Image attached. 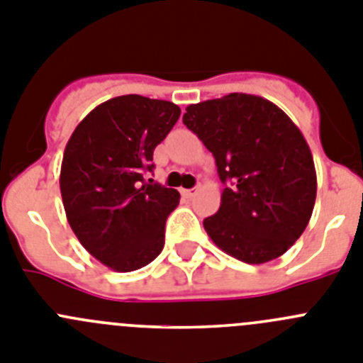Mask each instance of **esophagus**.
I'll list each match as a JSON object with an SVG mask.
<instances>
[{
    "label": "esophagus",
    "mask_w": 363,
    "mask_h": 363,
    "mask_svg": "<svg viewBox=\"0 0 363 363\" xmlns=\"http://www.w3.org/2000/svg\"><path fill=\"white\" fill-rule=\"evenodd\" d=\"M199 194V188H189V189H181V195L184 199H191Z\"/></svg>",
    "instance_id": "esophagus-1"
}]
</instances>
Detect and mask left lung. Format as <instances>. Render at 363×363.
Returning a JSON list of instances; mask_svg holds the SVG:
<instances>
[{
    "label": "left lung",
    "instance_id": "obj_1",
    "mask_svg": "<svg viewBox=\"0 0 363 363\" xmlns=\"http://www.w3.org/2000/svg\"><path fill=\"white\" fill-rule=\"evenodd\" d=\"M182 123L213 153L226 184L206 233L246 264L279 259L303 233L316 199L315 162L298 126L251 94L189 104Z\"/></svg>",
    "mask_w": 363,
    "mask_h": 363
}]
</instances>
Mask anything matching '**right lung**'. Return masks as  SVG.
<instances>
[{
	"instance_id": "1",
	"label": "right lung",
	"mask_w": 363,
	"mask_h": 363,
	"mask_svg": "<svg viewBox=\"0 0 363 363\" xmlns=\"http://www.w3.org/2000/svg\"><path fill=\"white\" fill-rule=\"evenodd\" d=\"M179 116L169 101L119 96L96 106L68 139L60 175L67 220L110 269H141L164 247L166 218L181 195L143 174Z\"/></svg>"
}]
</instances>
